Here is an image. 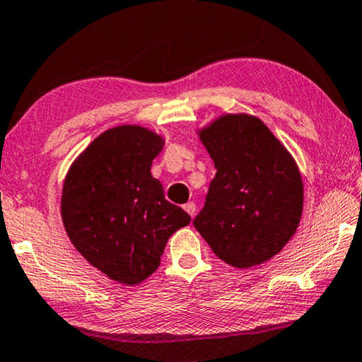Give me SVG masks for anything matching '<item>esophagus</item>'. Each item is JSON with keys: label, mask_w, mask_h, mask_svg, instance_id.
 I'll use <instances>...</instances> for the list:
<instances>
[{"label": "esophagus", "mask_w": 362, "mask_h": 362, "mask_svg": "<svg viewBox=\"0 0 362 362\" xmlns=\"http://www.w3.org/2000/svg\"><path fill=\"white\" fill-rule=\"evenodd\" d=\"M184 209H185V212L190 214V217H194L195 212H197V205H195L194 202H187V204L184 205Z\"/></svg>", "instance_id": "obj_1"}]
</instances>
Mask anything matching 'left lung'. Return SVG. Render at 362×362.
<instances>
[{
  "mask_svg": "<svg viewBox=\"0 0 362 362\" xmlns=\"http://www.w3.org/2000/svg\"><path fill=\"white\" fill-rule=\"evenodd\" d=\"M217 173L194 227L223 262L245 269L282 250L303 214L294 158L259 118L223 115L200 132Z\"/></svg>",
  "mask_w": 362,
  "mask_h": 362,
  "instance_id": "left-lung-1",
  "label": "left lung"
}]
</instances>
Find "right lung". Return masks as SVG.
<instances>
[{"label":"right lung","instance_id":"obj_1","mask_svg":"<svg viewBox=\"0 0 362 362\" xmlns=\"http://www.w3.org/2000/svg\"><path fill=\"white\" fill-rule=\"evenodd\" d=\"M162 148L163 140L147 128H112L91 141L63 185L62 217L73 245L128 286L157 271L168 237L190 222L150 173Z\"/></svg>","mask_w":362,"mask_h":362}]
</instances>
